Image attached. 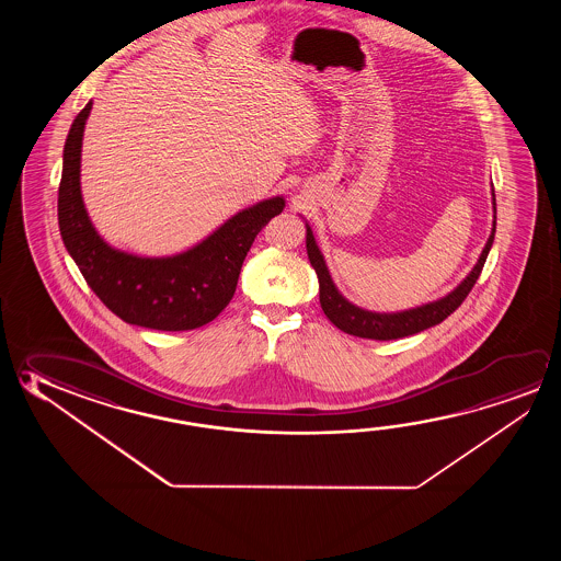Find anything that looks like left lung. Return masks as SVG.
Returning a JSON list of instances; mask_svg holds the SVG:
<instances>
[{"label":"left lung","instance_id":"left-lung-1","mask_svg":"<svg viewBox=\"0 0 561 561\" xmlns=\"http://www.w3.org/2000/svg\"><path fill=\"white\" fill-rule=\"evenodd\" d=\"M493 205H495V193H493ZM496 217L493 221V230L491 237L486 240L485 249L479 256L478 264L471 270L461 284L446 295L440 301L424 305V307H416L411 311L393 312V314H379V312H369L354 307L348 304L342 295L336 291V287L332 284L331 276L327 264L322 260L321 252L314 244L312 232L307 227V254L311 260L312 267L319 276V301H321L322 311L329 317V321L339 327L340 331L348 332L352 336H359V339L369 340H397L403 336H411L416 332L426 331L434 324H440L446 317H450L451 312L458 309L459 305L463 304V299L468 297L469 291L473 289V285L481 276V270L485 266L486 254L493 247V239H495Z\"/></svg>","mask_w":561,"mask_h":561}]
</instances>
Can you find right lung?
I'll return each instance as SVG.
<instances>
[{"label": "right lung", "mask_w": 561, "mask_h": 561, "mask_svg": "<svg viewBox=\"0 0 561 561\" xmlns=\"http://www.w3.org/2000/svg\"><path fill=\"white\" fill-rule=\"evenodd\" d=\"M88 103L65 145L58 187V225L65 247L102 304L129 324L154 331H192L219 317L239 284L240 267L257 232L284 211L274 197L234 215L195 249L174 257H137L107 247L83 209L80 152Z\"/></svg>", "instance_id": "right-lung-1"}]
</instances>
